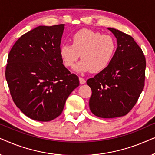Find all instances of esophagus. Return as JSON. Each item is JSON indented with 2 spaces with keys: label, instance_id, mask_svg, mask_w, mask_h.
Masks as SVG:
<instances>
[{
  "label": "esophagus",
  "instance_id": "1",
  "mask_svg": "<svg viewBox=\"0 0 155 155\" xmlns=\"http://www.w3.org/2000/svg\"><path fill=\"white\" fill-rule=\"evenodd\" d=\"M79 80H80V83L81 84H84L86 82V80L84 79V78H79Z\"/></svg>",
  "mask_w": 155,
  "mask_h": 155
}]
</instances>
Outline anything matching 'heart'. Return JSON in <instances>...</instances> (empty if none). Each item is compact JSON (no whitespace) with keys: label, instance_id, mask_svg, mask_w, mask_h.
I'll use <instances>...</instances> for the list:
<instances>
[{"label":"heart","instance_id":"heart-1","mask_svg":"<svg viewBox=\"0 0 155 155\" xmlns=\"http://www.w3.org/2000/svg\"><path fill=\"white\" fill-rule=\"evenodd\" d=\"M71 41L72 45L61 46L59 54L68 68L73 67L80 55L82 60L74 68L78 73H99L108 67L115 55L116 41L111 35L82 29L74 34Z\"/></svg>","mask_w":155,"mask_h":155}]
</instances>
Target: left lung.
Wrapping results in <instances>:
<instances>
[{"label": "left lung", "instance_id": "obj_1", "mask_svg": "<svg viewBox=\"0 0 155 155\" xmlns=\"http://www.w3.org/2000/svg\"><path fill=\"white\" fill-rule=\"evenodd\" d=\"M116 38L117 48L111 62L87 80L92 90L90 111L99 118L126 115L136 104L145 84L146 61L133 38L118 29L108 28Z\"/></svg>", "mask_w": 155, "mask_h": 155}]
</instances>
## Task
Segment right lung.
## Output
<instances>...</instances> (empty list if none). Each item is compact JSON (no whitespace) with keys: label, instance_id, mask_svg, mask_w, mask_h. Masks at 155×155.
<instances>
[{"label":"right lung","instance_id":"add662e5","mask_svg":"<svg viewBox=\"0 0 155 155\" xmlns=\"http://www.w3.org/2000/svg\"><path fill=\"white\" fill-rule=\"evenodd\" d=\"M64 28V24L36 27L21 36L8 54L5 78L10 94L31 119L46 122L58 117L79 86V78L59 54Z\"/></svg>","mask_w":155,"mask_h":155}]
</instances>
